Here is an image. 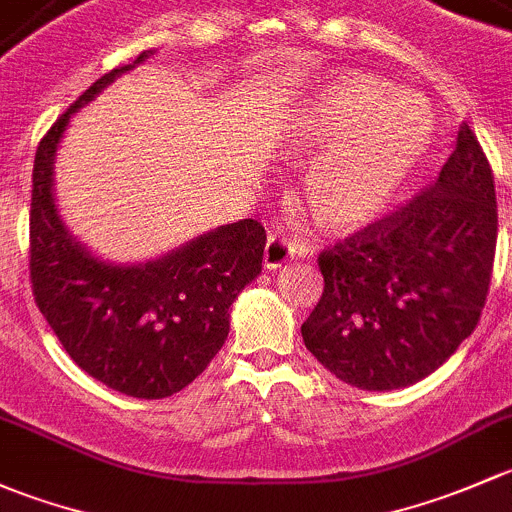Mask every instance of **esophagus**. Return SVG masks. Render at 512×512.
Wrapping results in <instances>:
<instances>
[{"label":"esophagus","instance_id":"34e87169","mask_svg":"<svg viewBox=\"0 0 512 512\" xmlns=\"http://www.w3.org/2000/svg\"><path fill=\"white\" fill-rule=\"evenodd\" d=\"M295 256H298V249H295V244H291L286 236H268L266 249H263V268L278 271L288 261H293Z\"/></svg>","mask_w":512,"mask_h":512}]
</instances>
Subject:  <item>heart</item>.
<instances>
[{"mask_svg":"<svg viewBox=\"0 0 512 512\" xmlns=\"http://www.w3.org/2000/svg\"><path fill=\"white\" fill-rule=\"evenodd\" d=\"M288 138L293 150L320 155L305 177L313 219L350 234L382 217L414 175L431 147L434 115L414 93L342 71L310 88Z\"/></svg>","mask_w":512,"mask_h":512,"instance_id":"obj_1","label":"heart"}]
</instances>
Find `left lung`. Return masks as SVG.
<instances>
[{"mask_svg":"<svg viewBox=\"0 0 512 512\" xmlns=\"http://www.w3.org/2000/svg\"><path fill=\"white\" fill-rule=\"evenodd\" d=\"M495 239L493 170L463 123L431 187L318 256L325 288L305 347L367 392L429 377L481 320Z\"/></svg>","mask_w":512,"mask_h":512,"instance_id":"1","label":"left lung"}]
</instances>
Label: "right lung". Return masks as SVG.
Masks as SVG:
<instances>
[{
    "instance_id": "add662e5",
    "label": "right lung",
    "mask_w": 512,
    "mask_h": 512,
    "mask_svg": "<svg viewBox=\"0 0 512 512\" xmlns=\"http://www.w3.org/2000/svg\"><path fill=\"white\" fill-rule=\"evenodd\" d=\"M147 56L152 51L100 76L39 142L29 271L41 315L83 372L128 397L165 399L221 350L231 303L261 273L266 231L241 219L135 266L100 261L68 234L54 199V160L68 120Z\"/></svg>"
}]
</instances>
